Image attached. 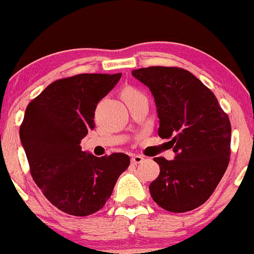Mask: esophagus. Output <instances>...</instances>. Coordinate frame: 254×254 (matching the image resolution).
I'll return each mask as SVG.
<instances>
[{
  "mask_svg": "<svg viewBox=\"0 0 254 254\" xmlns=\"http://www.w3.org/2000/svg\"><path fill=\"white\" fill-rule=\"evenodd\" d=\"M143 161H144V157L141 156V155H133L132 159H130L132 165H139V163H141Z\"/></svg>",
  "mask_w": 254,
  "mask_h": 254,
  "instance_id": "obj_1",
  "label": "esophagus"
}]
</instances>
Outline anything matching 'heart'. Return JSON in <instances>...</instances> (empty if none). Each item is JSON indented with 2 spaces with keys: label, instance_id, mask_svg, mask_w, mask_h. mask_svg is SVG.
<instances>
[{
  "label": "heart",
  "instance_id": "obj_1",
  "mask_svg": "<svg viewBox=\"0 0 254 254\" xmlns=\"http://www.w3.org/2000/svg\"><path fill=\"white\" fill-rule=\"evenodd\" d=\"M124 98H129V97H137V95H143L140 92H138L135 88H126L124 91Z\"/></svg>",
  "mask_w": 254,
  "mask_h": 254
}]
</instances>
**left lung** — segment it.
<instances>
[{
	"label": "left lung",
	"mask_w": 254,
	"mask_h": 254,
	"mask_svg": "<svg viewBox=\"0 0 254 254\" xmlns=\"http://www.w3.org/2000/svg\"><path fill=\"white\" fill-rule=\"evenodd\" d=\"M132 75L149 87L160 119L159 135L170 139L176 159L155 157L160 174L149 185L152 200L183 213L206 202L230 160L231 125L213 92L188 70L149 66Z\"/></svg>",
	"instance_id": "left-lung-1"
}]
</instances>
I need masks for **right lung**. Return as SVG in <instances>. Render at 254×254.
Returning a JSON list of instances; mask_svg holds the SVG:
<instances>
[{"label": "right lung", "mask_w": 254, "mask_h": 254, "mask_svg": "<svg viewBox=\"0 0 254 254\" xmlns=\"http://www.w3.org/2000/svg\"><path fill=\"white\" fill-rule=\"evenodd\" d=\"M122 73H78L52 82L29 103L19 134L32 179L50 202L76 217L103 208L129 166L122 152L97 157L81 140L94 129L97 104Z\"/></svg>", "instance_id": "1"}]
</instances>
